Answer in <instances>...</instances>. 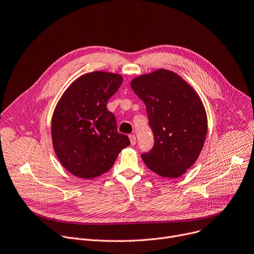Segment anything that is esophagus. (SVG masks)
Segmentation results:
<instances>
[{
  "instance_id": "1",
  "label": "esophagus",
  "mask_w": 254,
  "mask_h": 254,
  "mask_svg": "<svg viewBox=\"0 0 254 254\" xmlns=\"http://www.w3.org/2000/svg\"><path fill=\"white\" fill-rule=\"evenodd\" d=\"M129 138H130V143H131V145H135V144H136V137H135V135H134V134H130V135H129Z\"/></svg>"
}]
</instances>
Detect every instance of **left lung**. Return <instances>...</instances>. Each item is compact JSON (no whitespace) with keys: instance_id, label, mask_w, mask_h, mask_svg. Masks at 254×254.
<instances>
[{"instance_id":"obj_1","label":"left lung","mask_w":254,"mask_h":254,"mask_svg":"<svg viewBox=\"0 0 254 254\" xmlns=\"http://www.w3.org/2000/svg\"><path fill=\"white\" fill-rule=\"evenodd\" d=\"M131 88L146 107L154 143L141 158L149 170L178 178L202 149L207 119L197 93L172 71L159 69L131 81Z\"/></svg>"}]
</instances>
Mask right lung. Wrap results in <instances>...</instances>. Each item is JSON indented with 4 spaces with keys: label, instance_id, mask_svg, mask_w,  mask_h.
<instances>
[{
    "label": "right lung",
    "instance_id": "add662e5",
    "mask_svg": "<svg viewBox=\"0 0 254 254\" xmlns=\"http://www.w3.org/2000/svg\"><path fill=\"white\" fill-rule=\"evenodd\" d=\"M119 74L95 71L76 79L58 103L52 119L55 152L74 176L92 179L108 172L119 152L130 144L117 130L110 97L122 84Z\"/></svg>",
    "mask_w": 254,
    "mask_h": 254
}]
</instances>
